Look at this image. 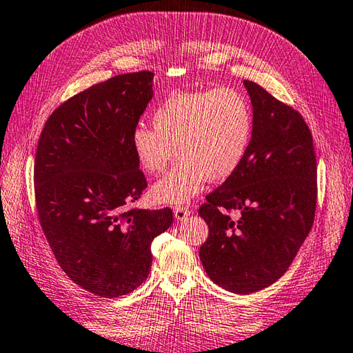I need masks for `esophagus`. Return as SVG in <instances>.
<instances>
[{
    "label": "esophagus",
    "instance_id": "34e87169",
    "mask_svg": "<svg viewBox=\"0 0 353 353\" xmlns=\"http://www.w3.org/2000/svg\"><path fill=\"white\" fill-rule=\"evenodd\" d=\"M191 214V210L186 208V206H176L174 208V216L177 220H185Z\"/></svg>",
    "mask_w": 353,
    "mask_h": 353
}]
</instances>
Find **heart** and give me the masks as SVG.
I'll use <instances>...</instances> for the list:
<instances>
[{
	"label": "heart",
	"mask_w": 353,
	"mask_h": 353,
	"mask_svg": "<svg viewBox=\"0 0 353 353\" xmlns=\"http://www.w3.org/2000/svg\"><path fill=\"white\" fill-rule=\"evenodd\" d=\"M153 127L131 131V150L141 167L157 174L168 167L174 148L179 162L151 194L161 203H186L210 181H225L250 150L254 117L250 102L234 88L170 94L156 107Z\"/></svg>",
	"instance_id": "1"
}]
</instances>
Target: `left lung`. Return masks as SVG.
I'll return each mask as SVG.
<instances>
[{"label": "left lung", "instance_id": "obj_1", "mask_svg": "<svg viewBox=\"0 0 353 353\" xmlns=\"http://www.w3.org/2000/svg\"><path fill=\"white\" fill-rule=\"evenodd\" d=\"M250 150L237 171L206 196L199 214L208 225L200 261L208 277L234 294L277 281L314 225L316 159L301 114L252 81ZM236 210L234 221L228 212Z\"/></svg>", "mask_w": 353, "mask_h": 353}]
</instances>
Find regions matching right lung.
<instances>
[{
    "mask_svg": "<svg viewBox=\"0 0 353 353\" xmlns=\"http://www.w3.org/2000/svg\"><path fill=\"white\" fill-rule=\"evenodd\" d=\"M151 72L119 74L54 110L38 141L34 199L54 259L76 285L102 299L147 280L151 241L171 208H128L147 188L131 131L153 98Z\"/></svg>",
    "mask_w": 353,
    "mask_h": 353,
    "instance_id": "obj_1",
    "label": "right lung"
}]
</instances>
